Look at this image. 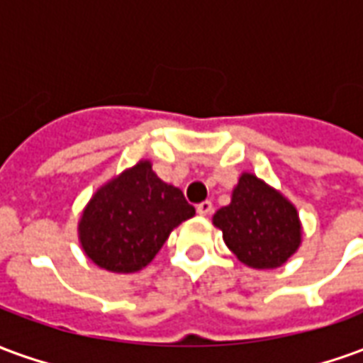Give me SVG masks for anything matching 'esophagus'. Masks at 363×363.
<instances>
[{"instance_id":"1","label":"esophagus","mask_w":363,"mask_h":363,"mask_svg":"<svg viewBox=\"0 0 363 363\" xmlns=\"http://www.w3.org/2000/svg\"><path fill=\"white\" fill-rule=\"evenodd\" d=\"M213 210V204L210 202V200H204V202H200V204L196 206V212L200 213V216H210Z\"/></svg>"}]
</instances>
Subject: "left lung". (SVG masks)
<instances>
[{"instance_id": "1", "label": "left lung", "mask_w": 363, "mask_h": 363, "mask_svg": "<svg viewBox=\"0 0 363 363\" xmlns=\"http://www.w3.org/2000/svg\"><path fill=\"white\" fill-rule=\"evenodd\" d=\"M213 225L237 259L259 270L281 267L301 245L296 206L251 173L241 174L231 202L213 213Z\"/></svg>"}]
</instances>
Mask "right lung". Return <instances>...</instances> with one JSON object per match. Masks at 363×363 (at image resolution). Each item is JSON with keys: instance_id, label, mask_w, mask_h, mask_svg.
<instances>
[{"instance_id": "obj_1", "label": "right lung", "mask_w": 363, "mask_h": 363, "mask_svg": "<svg viewBox=\"0 0 363 363\" xmlns=\"http://www.w3.org/2000/svg\"><path fill=\"white\" fill-rule=\"evenodd\" d=\"M194 213L181 190L161 181L150 161H140L93 194L79 220V243L96 267L138 272Z\"/></svg>"}]
</instances>
